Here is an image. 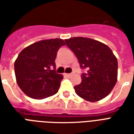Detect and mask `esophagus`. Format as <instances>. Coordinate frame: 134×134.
I'll return each instance as SVG.
<instances>
[{
	"label": "esophagus",
	"mask_w": 134,
	"mask_h": 134,
	"mask_svg": "<svg viewBox=\"0 0 134 134\" xmlns=\"http://www.w3.org/2000/svg\"><path fill=\"white\" fill-rule=\"evenodd\" d=\"M65 76L67 77H70L71 76V74H65Z\"/></svg>",
	"instance_id": "1"
}]
</instances>
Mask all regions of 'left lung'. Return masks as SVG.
Masks as SVG:
<instances>
[{
    "mask_svg": "<svg viewBox=\"0 0 134 134\" xmlns=\"http://www.w3.org/2000/svg\"><path fill=\"white\" fill-rule=\"evenodd\" d=\"M75 54L82 69V82L74 87L80 97L94 102L104 99L112 91L118 78V60L112 50L99 41L87 37L65 40Z\"/></svg>",
    "mask_w": 134,
    "mask_h": 134,
    "instance_id": "left-lung-1",
    "label": "left lung"
}]
</instances>
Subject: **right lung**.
<instances>
[{
  "instance_id": "1",
  "label": "right lung",
  "mask_w": 134,
  "mask_h": 134,
  "mask_svg": "<svg viewBox=\"0 0 134 134\" xmlns=\"http://www.w3.org/2000/svg\"><path fill=\"white\" fill-rule=\"evenodd\" d=\"M63 45V40L51 39L39 41L21 51L14 63V72L18 86L26 95L42 99L58 92L63 76L56 73L55 60Z\"/></svg>"
}]
</instances>
